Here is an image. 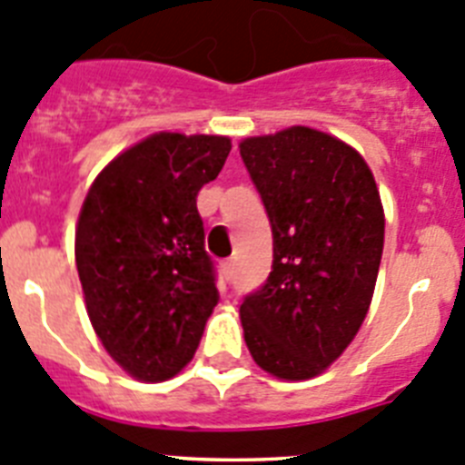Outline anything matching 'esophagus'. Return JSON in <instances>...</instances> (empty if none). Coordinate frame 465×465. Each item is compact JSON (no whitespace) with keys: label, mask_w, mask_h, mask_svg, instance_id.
I'll return each mask as SVG.
<instances>
[{"label":"esophagus","mask_w":465,"mask_h":465,"mask_svg":"<svg viewBox=\"0 0 465 465\" xmlns=\"http://www.w3.org/2000/svg\"><path fill=\"white\" fill-rule=\"evenodd\" d=\"M233 266H236V262H233V259H229V262L223 263V275L227 280L233 278Z\"/></svg>","instance_id":"esophagus-1"}]
</instances>
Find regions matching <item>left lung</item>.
<instances>
[{"label":"left lung","instance_id":"left-lung-1","mask_svg":"<svg viewBox=\"0 0 465 465\" xmlns=\"http://www.w3.org/2000/svg\"><path fill=\"white\" fill-rule=\"evenodd\" d=\"M273 232V271L241 303L250 354L282 380L315 378L357 336L373 299L384 211L361 154L290 127L241 141Z\"/></svg>","mask_w":465,"mask_h":465}]
</instances>
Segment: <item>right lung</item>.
Wrapping results in <instances>:
<instances>
[{
  "mask_svg": "<svg viewBox=\"0 0 465 465\" xmlns=\"http://www.w3.org/2000/svg\"><path fill=\"white\" fill-rule=\"evenodd\" d=\"M229 150L227 136L153 134L118 154L83 202L76 266L87 315L132 378L181 373L220 301L196 194Z\"/></svg>",
  "mask_w": 465,
  "mask_h": 465,
  "instance_id": "right-lung-1",
  "label": "right lung"
}]
</instances>
